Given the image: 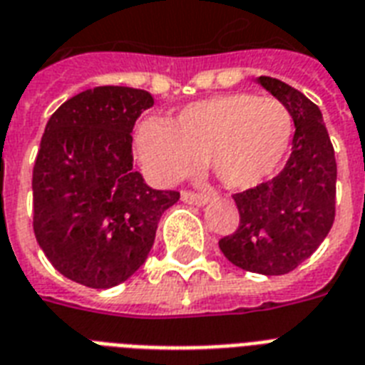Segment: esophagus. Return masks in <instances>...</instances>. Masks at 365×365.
<instances>
[{
    "instance_id": "1",
    "label": "esophagus",
    "mask_w": 365,
    "mask_h": 365,
    "mask_svg": "<svg viewBox=\"0 0 365 365\" xmlns=\"http://www.w3.org/2000/svg\"><path fill=\"white\" fill-rule=\"evenodd\" d=\"M182 200L183 202H187V205H197V206H202L208 202L205 195L200 193H193V191H182Z\"/></svg>"
}]
</instances>
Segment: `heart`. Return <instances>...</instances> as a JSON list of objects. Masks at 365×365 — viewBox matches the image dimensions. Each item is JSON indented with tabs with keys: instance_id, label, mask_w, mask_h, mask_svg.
Wrapping results in <instances>:
<instances>
[{
	"instance_id": "heart-1",
	"label": "heart",
	"mask_w": 365,
	"mask_h": 365,
	"mask_svg": "<svg viewBox=\"0 0 365 365\" xmlns=\"http://www.w3.org/2000/svg\"><path fill=\"white\" fill-rule=\"evenodd\" d=\"M294 123L274 98L227 94L183 108L174 123L148 117L134 138L143 172L157 183L187 176L206 157L212 174L233 191L269 182L282 166Z\"/></svg>"
}]
</instances>
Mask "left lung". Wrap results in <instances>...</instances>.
<instances>
[{"mask_svg": "<svg viewBox=\"0 0 365 365\" xmlns=\"http://www.w3.org/2000/svg\"><path fill=\"white\" fill-rule=\"evenodd\" d=\"M257 83L294 119L292 155L278 176L233 195L240 223L220 240V250L244 271L272 277L294 271L328 237L335 220L337 163L318 106L274 77L261 76Z\"/></svg>", "mask_w": 365, "mask_h": 365, "instance_id": "1", "label": "left lung"}]
</instances>
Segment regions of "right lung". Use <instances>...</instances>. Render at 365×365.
I'll return each instance as SVG.
<instances>
[{"label":"right lung","instance_id":"add662e5","mask_svg":"<svg viewBox=\"0 0 365 365\" xmlns=\"http://www.w3.org/2000/svg\"><path fill=\"white\" fill-rule=\"evenodd\" d=\"M148 91L96 87L54 111L34 165V233L58 272L87 288L125 282L148 259L178 191L132 170V128Z\"/></svg>","mask_w":365,"mask_h":365}]
</instances>
